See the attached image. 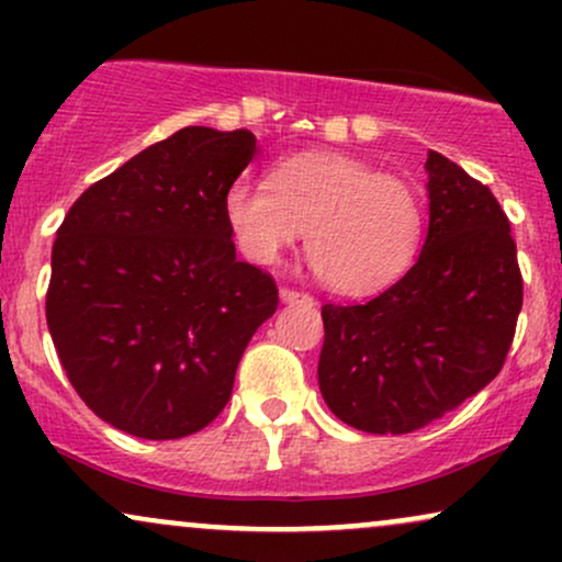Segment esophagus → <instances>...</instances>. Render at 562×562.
Instances as JSON below:
<instances>
[{"mask_svg": "<svg viewBox=\"0 0 562 562\" xmlns=\"http://www.w3.org/2000/svg\"><path fill=\"white\" fill-rule=\"evenodd\" d=\"M280 299L282 301H306V303H312L314 301V295H308V293H303V290H299V288H285L282 285L280 288Z\"/></svg>", "mask_w": 562, "mask_h": 562, "instance_id": "esophagus-1", "label": "esophagus"}]
</instances>
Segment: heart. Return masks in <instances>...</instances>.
<instances>
[{
    "label": "heart",
    "instance_id": "obj_1",
    "mask_svg": "<svg viewBox=\"0 0 562 562\" xmlns=\"http://www.w3.org/2000/svg\"><path fill=\"white\" fill-rule=\"evenodd\" d=\"M224 222L237 248L274 263L301 240L327 288L370 293L415 259L423 200L406 179L338 153H295L277 160L269 182L237 177L224 192Z\"/></svg>",
    "mask_w": 562,
    "mask_h": 562
}]
</instances>
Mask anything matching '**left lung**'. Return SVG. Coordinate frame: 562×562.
I'll return each instance as SVG.
<instances>
[{
  "label": "left lung",
  "instance_id": "8db88e82",
  "mask_svg": "<svg viewBox=\"0 0 562 562\" xmlns=\"http://www.w3.org/2000/svg\"><path fill=\"white\" fill-rule=\"evenodd\" d=\"M415 267L364 303H325L319 391L367 434H409L499 375L524 306L509 222L486 184L430 150Z\"/></svg>",
  "mask_w": 562,
  "mask_h": 562
}]
</instances>
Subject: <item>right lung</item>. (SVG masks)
<instances>
[{
    "label": "right lung",
    "mask_w": 562,
    "mask_h": 562,
    "mask_svg": "<svg viewBox=\"0 0 562 562\" xmlns=\"http://www.w3.org/2000/svg\"><path fill=\"white\" fill-rule=\"evenodd\" d=\"M256 156L245 128L187 126L94 182L53 245L47 325L81 402L153 441L214 423L274 314V277L235 256L224 192Z\"/></svg>",
    "instance_id": "1"
}]
</instances>
